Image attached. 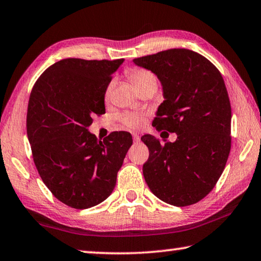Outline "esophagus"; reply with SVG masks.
Here are the masks:
<instances>
[{"label": "esophagus", "mask_w": 261, "mask_h": 261, "mask_svg": "<svg viewBox=\"0 0 261 261\" xmlns=\"http://www.w3.org/2000/svg\"><path fill=\"white\" fill-rule=\"evenodd\" d=\"M132 137H134V141H135V143H138V141H140V136H139V135L134 134V135H132Z\"/></svg>", "instance_id": "esophagus-1"}]
</instances>
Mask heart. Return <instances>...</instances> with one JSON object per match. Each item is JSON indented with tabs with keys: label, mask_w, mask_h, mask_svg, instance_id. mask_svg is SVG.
<instances>
[{
	"label": "heart",
	"mask_w": 261,
	"mask_h": 261,
	"mask_svg": "<svg viewBox=\"0 0 261 261\" xmlns=\"http://www.w3.org/2000/svg\"><path fill=\"white\" fill-rule=\"evenodd\" d=\"M125 73H126V77L130 79L138 91L146 87L156 88L158 86L156 74L148 69L132 68V69L126 70ZM113 90H114V81L109 82L108 85L106 86L105 94H103L106 101H108L110 99ZM121 121L123 124L127 127H130V129H139V127L143 126L145 123V115L138 114V113H127L123 115Z\"/></svg>",
	"instance_id": "obj_1"
}]
</instances>
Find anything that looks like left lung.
Wrapping results in <instances>:
<instances>
[{"label": "left lung", "mask_w": 261, "mask_h": 261, "mask_svg": "<svg viewBox=\"0 0 261 261\" xmlns=\"http://www.w3.org/2000/svg\"><path fill=\"white\" fill-rule=\"evenodd\" d=\"M160 79L165 101L153 126L177 135L161 144L143 136L148 160L143 174L148 188L167 204L184 207L205 198L215 184L231 148V107L222 74L196 51L175 48L134 60Z\"/></svg>", "instance_id": "left-lung-1"}]
</instances>
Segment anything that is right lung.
<instances>
[{"instance_id": "obj_1", "label": "right lung", "mask_w": 261, "mask_h": 261, "mask_svg": "<svg viewBox=\"0 0 261 261\" xmlns=\"http://www.w3.org/2000/svg\"><path fill=\"white\" fill-rule=\"evenodd\" d=\"M123 61L62 60L31 91L26 131L34 165L53 196L72 208L107 199L132 145L129 132L101 141L87 130L95 115L106 113V86Z\"/></svg>"}]
</instances>
